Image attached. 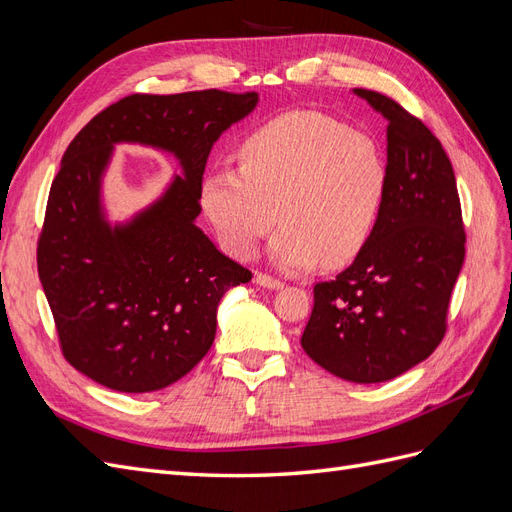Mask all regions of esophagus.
<instances>
[{"label": "esophagus", "mask_w": 512, "mask_h": 512, "mask_svg": "<svg viewBox=\"0 0 512 512\" xmlns=\"http://www.w3.org/2000/svg\"><path fill=\"white\" fill-rule=\"evenodd\" d=\"M254 284H258L262 288H269V290H280L284 286L280 280H275V277H271L267 273H256L254 275Z\"/></svg>", "instance_id": "obj_1"}]
</instances>
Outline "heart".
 <instances>
[{
	"label": "heart",
	"mask_w": 512,
	"mask_h": 512,
	"mask_svg": "<svg viewBox=\"0 0 512 512\" xmlns=\"http://www.w3.org/2000/svg\"><path fill=\"white\" fill-rule=\"evenodd\" d=\"M241 168H215L200 183V205L222 245L250 258L277 222L269 245L284 271L322 258L344 267L374 235L389 188L380 145L365 132L316 111H292L245 138Z\"/></svg>",
	"instance_id": "b5f03b06"
}]
</instances>
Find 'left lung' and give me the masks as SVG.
<instances>
[{
  "mask_svg": "<svg viewBox=\"0 0 512 512\" xmlns=\"http://www.w3.org/2000/svg\"><path fill=\"white\" fill-rule=\"evenodd\" d=\"M354 94L389 121V188L363 252L333 282L314 286L301 346L333 376L374 384L401 376L442 342L466 232L438 138L378 91Z\"/></svg>",
  "mask_w": 512,
  "mask_h": 512,
  "instance_id": "obj_1",
  "label": "left lung"
}]
</instances>
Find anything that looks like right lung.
Returning <instances> with one entry per match:
<instances>
[{"mask_svg":"<svg viewBox=\"0 0 512 512\" xmlns=\"http://www.w3.org/2000/svg\"><path fill=\"white\" fill-rule=\"evenodd\" d=\"M256 104V91L134 94L91 119L61 158L38 275L66 361L106 389L151 393L183 378L213 344L226 290L252 280L196 218L213 143ZM121 142L170 152L182 175L130 221L111 225L101 181Z\"/></svg>","mask_w":512,"mask_h":512,"instance_id":"obj_1","label":"right lung"}]
</instances>
